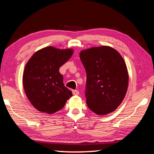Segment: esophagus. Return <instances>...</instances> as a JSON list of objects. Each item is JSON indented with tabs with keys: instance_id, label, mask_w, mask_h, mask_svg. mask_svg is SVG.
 <instances>
[{
	"instance_id": "esophagus-1",
	"label": "esophagus",
	"mask_w": 154,
	"mask_h": 154,
	"mask_svg": "<svg viewBox=\"0 0 154 154\" xmlns=\"http://www.w3.org/2000/svg\"><path fill=\"white\" fill-rule=\"evenodd\" d=\"M72 94H73V95H79V92L78 90H72Z\"/></svg>"
}]
</instances>
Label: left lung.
<instances>
[{"label":"left lung","instance_id":"1","mask_svg":"<svg viewBox=\"0 0 154 154\" xmlns=\"http://www.w3.org/2000/svg\"><path fill=\"white\" fill-rule=\"evenodd\" d=\"M79 56L87 75L85 95L88 106L99 116L114 111L124 100L128 85L123 58L109 46L85 49Z\"/></svg>","mask_w":154,"mask_h":154}]
</instances>
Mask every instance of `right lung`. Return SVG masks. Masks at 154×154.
<instances>
[{
  "label": "right lung",
  "instance_id": "add662e5",
  "mask_svg": "<svg viewBox=\"0 0 154 154\" xmlns=\"http://www.w3.org/2000/svg\"><path fill=\"white\" fill-rule=\"evenodd\" d=\"M72 49L47 47L33 54L26 64L23 85L26 96L38 111L52 114L64 107L72 96L64 86L59 69L71 58Z\"/></svg>",
  "mask_w": 154,
  "mask_h": 154
}]
</instances>
